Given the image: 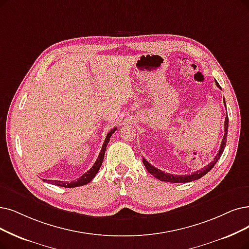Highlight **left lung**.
<instances>
[{"label": "left lung", "mask_w": 249, "mask_h": 249, "mask_svg": "<svg viewBox=\"0 0 249 249\" xmlns=\"http://www.w3.org/2000/svg\"><path fill=\"white\" fill-rule=\"evenodd\" d=\"M215 85L217 86V88H220V85L217 84V82H215ZM224 102H225V99H224ZM226 106V103H225ZM228 126H229V118L228 115L226 116L225 119V134H224V138H223V141L220 147V150H218V153L214 156L213 160L212 162L208 163L206 166L202 167L200 171H197L195 173H192L191 175H182V176H178V175H172V174H167L164 173L160 170H158L155 166H153L152 164L149 163L145 158H143V163L145 165V167L147 168V171L150 173L151 175H153L156 178H158L159 181H162V182H171V183H188V182H192L195 180H198V178H202L203 176H205L208 172H210L212 168L215 165V163L217 162L218 159L221 158L223 152H224V149L226 147V143H227V134H228Z\"/></svg>", "instance_id": "left-lung-1"}]
</instances>
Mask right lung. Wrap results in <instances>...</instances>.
Returning <instances> with one entry per match:
<instances>
[{
	"label": "right lung",
	"instance_id": "add662e5",
	"mask_svg": "<svg viewBox=\"0 0 249 249\" xmlns=\"http://www.w3.org/2000/svg\"><path fill=\"white\" fill-rule=\"evenodd\" d=\"M116 131V127L112 128V130L109 132L105 138V141L102 145V149L100 151V154H99L97 160L95 161L94 165L89 170L86 174H84L82 177H79L77 180L72 181V182H63V181H56V180H44L50 184H53V185H57V186H60V187H65V188H74V187H79V186H84L88 183H90L93 178H95V176L97 175L99 168L101 167L102 162H103V159H104V154H105V150H106V147L108 145L109 140H110V137L112 136V134Z\"/></svg>",
	"mask_w": 249,
	"mask_h": 249
}]
</instances>
